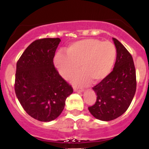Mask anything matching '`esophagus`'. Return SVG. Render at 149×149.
I'll use <instances>...</instances> for the list:
<instances>
[{
  "label": "esophagus",
  "instance_id": "1",
  "mask_svg": "<svg viewBox=\"0 0 149 149\" xmlns=\"http://www.w3.org/2000/svg\"><path fill=\"white\" fill-rule=\"evenodd\" d=\"M74 91L75 92H83V88H80V89H78V88H74Z\"/></svg>",
  "mask_w": 149,
  "mask_h": 149
}]
</instances>
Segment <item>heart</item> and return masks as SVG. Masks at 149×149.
I'll return each mask as SVG.
<instances>
[{"label": "heart", "mask_w": 149, "mask_h": 149, "mask_svg": "<svg viewBox=\"0 0 149 149\" xmlns=\"http://www.w3.org/2000/svg\"><path fill=\"white\" fill-rule=\"evenodd\" d=\"M66 54L58 52L54 59L55 67L64 79L72 80L76 86H83L90 80L97 83L111 73L116 58V48L111 42L96 38H85L73 42L66 49Z\"/></svg>", "instance_id": "obj_1"}]
</instances>
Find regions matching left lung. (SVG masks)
Masks as SVG:
<instances>
[{
    "instance_id": "8db88e82",
    "label": "left lung",
    "mask_w": 149,
    "mask_h": 149,
    "mask_svg": "<svg viewBox=\"0 0 149 149\" xmlns=\"http://www.w3.org/2000/svg\"><path fill=\"white\" fill-rule=\"evenodd\" d=\"M116 60L113 71L105 79L94 86L97 101L88 107L97 119L103 121L114 120L124 113L130 105L136 88V71L130 53L116 38Z\"/></svg>"
}]
</instances>
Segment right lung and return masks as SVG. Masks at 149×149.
<instances>
[{"label":"right lung","mask_w":149,"mask_h":149,"mask_svg":"<svg viewBox=\"0 0 149 149\" xmlns=\"http://www.w3.org/2000/svg\"><path fill=\"white\" fill-rule=\"evenodd\" d=\"M60 41L59 38L35 40L17 62L16 96L25 111L42 122L57 118L64 109L66 98L73 92L53 63Z\"/></svg>","instance_id":"1"}]
</instances>
